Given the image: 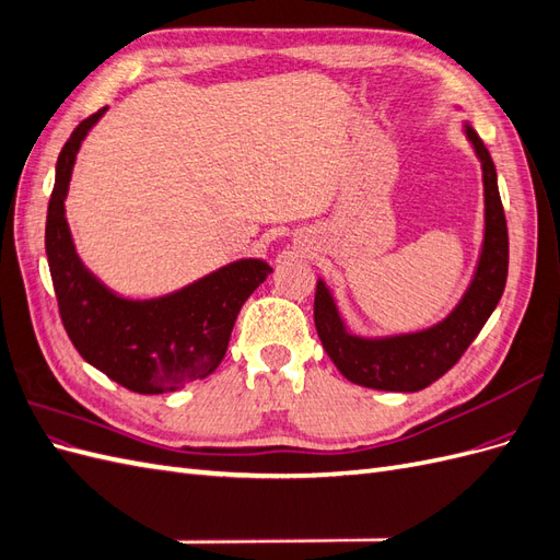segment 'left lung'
Segmentation results:
<instances>
[{
  "label": "left lung",
  "instance_id": "1",
  "mask_svg": "<svg viewBox=\"0 0 560 560\" xmlns=\"http://www.w3.org/2000/svg\"><path fill=\"white\" fill-rule=\"evenodd\" d=\"M483 179V241L465 294L436 325L389 336H364L348 329L329 284L317 278L315 329L331 362L354 383L387 393H418L442 378L477 338L504 292L510 238L498 191V173L486 144L471 126H463Z\"/></svg>",
  "mask_w": 560,
  "mask_h": 560
}]
</instances>
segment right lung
Masks as SVG:
<instances>
[{
	"instance_id": "1",
	"label": "right lung",
	"mask_w": 560,
	"mask_h": 560,
	"mask_svg": "<svg viewBox=\"0 0 560 560\" xmlns=\"http://www.w3.org/2000/svg\"><path fill=\"white\" fill-rule=\"evenodd\" d=\"M105 112L74 128L56 163L46 214L50 278L65 331L83 360L132 393H175L224 360L235 317L273 268L264 259H238L154 299L118 294L89 270L67 224L65 198L79 149Z\"/></svg>"
}]
</instances>
